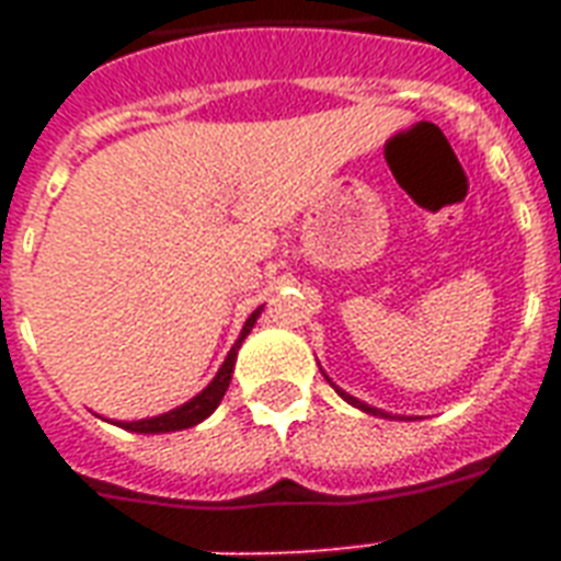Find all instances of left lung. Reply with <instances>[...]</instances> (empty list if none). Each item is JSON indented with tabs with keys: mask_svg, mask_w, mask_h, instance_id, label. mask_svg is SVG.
<instances>
[{
	"mask_svg": "<svg viewBox=\"0 0 561 561\" xmlns=\"http://www.w3.org/2000/svg\"><path fill=\"white\" fill-rule=\"evenodd\" d=\"M332 387H334V383H332ZM334 390L341 392V399H343V401H350V404H355V408H360V410H364V413H373V416H383V419L390 416V413H383V410L369 408V404H364V401H358V399H355V396H350V392H343L341 387H334Z\"/></svg>",
	"mask_w": 561,
	"mask_h": 561,
	"instance_id": "left-lung-1",
	"label": "left lung"
}]
</instances>
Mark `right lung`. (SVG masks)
<instances>
[{
    "label": "right lung",
    "mask_w": 561,
    "mask_h": 561,
    "mask_svg": "<svg viewBox=\"0 0 561 561\" xmlns=\"http://www.w3.org/2000/svg\"><path fill=\"white\" fill-rule=\"evenodd\" d=\"M259 314H262V308H255L253 314L247 317L244 329H241V334H238L236 346L229 350L227 360L220 364L218 375L211 378L209 387L203 392H197L192 401H186V404H180V408L169 410V413H162V416H151V419H139V422H116V425H122L125 431H136V434H171V431H186V427H194L197 422H203L206 416H211L215 413V408L220 404V399H224V392H227L229 381H232V369H236V358H238V350H241V343H244V337L250 332H253L255 320H259Z\"/></svg>",
    "instance_id": "right-lung-1"
}]
</instances>
